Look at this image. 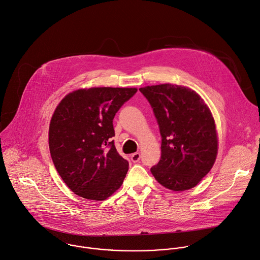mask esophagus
<instances>
[{
	"label": "esophagus",
	"mask_w": 260,
	"mask_h": 260,
	"mask_svg": "<svg viewBox=\"0 0 260 260\" xmlns=\"http://www.w3.org/2000/svg\"><path fill=\"white\" fill-rule=\"evenodd\" d=\"M131 159H132V161H133L134 163H137V162H139L140 159H141V154H140L139 152H136V153L132 154Z\"/></svg>",
	"instance_id": "34e87169"
}]
</instances>
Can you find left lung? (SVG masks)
I'll return each mask as SVG.
<instances>
[{"label": "left lung", "mask_w": 260, "mask_h": 260, "mask_svg": "<svg viewBox=\"0 0 260 260\" xmlns=\"http://www.w3.org/2000/svg\"><path fill=\"white\" fill-rule=\"evenodd\" d=\"M139 90L150 103L161 135V158L152 166V175L172 191L194 188L210 171L217 155L209 108L188 86L164 83Z\"/></svg>", "instance_id": "8db88e82"}]
</instances>
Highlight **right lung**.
I'll list each match as a JSON object with an SVG mask.
<instances>
[{"label": "right lung", "mask_w": 260, "mask_h": 260, "mask_svg": "<svg viewBox=\"0 0 260 260\" xmlns=\"http://www.w3.org/2000/svg\"><path fill=\"white\" fill-rule=\"evenodd\" d=\"M136 88L80 89L57 106L49 128V148L59 176L76 195L95 201L120 188L128 170L111 140L113 118Z\"/></svg>", "instance_id": "add662e5"}]
</instances>
